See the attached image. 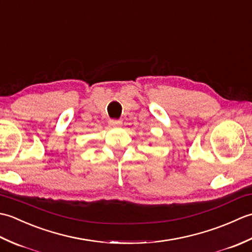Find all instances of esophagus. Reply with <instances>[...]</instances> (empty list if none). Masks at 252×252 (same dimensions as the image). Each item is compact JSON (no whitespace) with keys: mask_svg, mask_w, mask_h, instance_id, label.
<instances>
[{"mask_svg":"<svg viewBox=\"0 0 252 252\" xmlns=\"http://www.w3.org/2000/svg\"><path fill=\"white\" fill-rule=\"evenodd\" d=\"M109 125L111 126H122V121H120V120H110L109 121Z\"/></svg>","mask_w":252,"mask_h":252,"instance_id":"obj_1","label":"esophagus"}]
</instances>
